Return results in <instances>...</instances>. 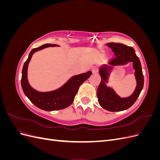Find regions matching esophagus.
Masks as SVG:
<instances>
[{
    "mask_svg": "<svg viewBox=\"0 0 160 160\" xmlns=\"http://www.w3.org/2000/svg\"><path fill=\"white\" fill-rule=\"evenodd\" d=\"M98 67H93V69H92V71H93V73H94V72H98Z\"/></svg>",
    "mask_w": 160,
    "mask_h": 160,
    "instance_id": "34e87169",
    "label": "esophagus"
}]
</instances>
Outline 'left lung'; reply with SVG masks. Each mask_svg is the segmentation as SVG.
Wrapping results in <instances>:
<instances>
[{"mask_svg":"<svg viewBox=\"0 0 160 160\" xmlns=\"http://www.w3.org/2000/svg\"><path fill=\"white\" fill-rule=\"evenodd\" d=\"M107 45L115 52V55L114 58L109 61L110 65H119L125 64L128 62H133V67L135 70L137 87L133 93L129 98H121L112 89L108 88L105 84L108 80V69L106 67L101 68L99 73L101 81L98 87L97 97L99 105L103 109L109 111H123L134 104L143 88L144 78L141 62L133 47L116 42H109Z\"/></svg>","mask_w":160,"mask_h":160,"instance_id":"left-lung-1","label":"left lung"}]
</instances>
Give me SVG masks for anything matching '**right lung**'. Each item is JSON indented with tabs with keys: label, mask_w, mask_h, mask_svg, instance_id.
I'll return each mask as SVG.
<instances>
[{
	"label": "right lung",
	"mask_w": 160,
	"mask_h": 160,
	"mask_svg": "<svg viewBox=\"0 0 160 160\" xmlns=\"http://www.w3.org/2000/svg\"><path fill=\"white\" fill-rule=\"evenodd\" d=\"M56 44H45L33 49L24 63L22 70L21 86L24 93L36 107L45 111H56L65 109L73 102L80 85L91 75V71L75 75L57 90L41 93L33 89L27 81V67L32 54L48 47H57Z\"/></svg>",
	"instance_id": "right-lung-1"
}]
</instances>
